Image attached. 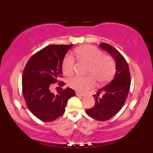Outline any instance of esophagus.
<instances>
[{"label": "esophagus", "mask_w": 153, "mask_h": 153, "mask_svg": "<svg viewBox=\"0 0 153 153\" xmlns=\"http://www.w3.org/2000/svg\"><path fill=\"white\" fill-rule=\"evenodd\" d=\"M75 94H76L77 96H85V94H82V93L79 92V91H76V92H75Z\"/></svg>", "instance_id": "obj_1"}]
</instances>
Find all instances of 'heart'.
Returning <instances> with one entry per match:
<instances>
[{
    "label": "heart",
    "instance_id": "b5f03b06",
    "mask_svg": "<svg viewBox=\"0 0 153 153\" xmlns=\"http://www.w3.org/2000/svg\"><path fill=\"white\" fill-rule=\"evenodd\" d=\"M77 57L80 61L89 65L88 74L94 76L100 83L109 81L116 73V63L111 56L104 53L92 45H83L75 50ZM75 62L73 56L68 54L62 62V71L65 75H71L74 71ZM92 75L82 77L75 75L68 80V85L72 88L83 91L95 85V78Z\"/></svg>",
    "mask_w": 153,
    "mask_h": 153
}]
</instances>
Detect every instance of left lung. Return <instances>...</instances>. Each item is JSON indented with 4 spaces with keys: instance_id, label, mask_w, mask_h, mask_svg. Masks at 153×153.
Wrapping results in <instances>:
<instances>
[{
    "instance_id": "1",
    "label": "left lung",
    "mask_w": 153,
    "mask_h": 153,
    "mask_svg": "<svg viewBox=\"0 0 153 153\" xmlns=\"http://www.w3.org/2000/svg\"><path fill=\"white\" fill-rule=\"evenodd\" d=\"M99 47L115 59L116 73L109 83L94 95L96 101L94 106L85 111L93 119L106 121L117 114L124 106L130 88V73L127 61L118 50L106 43L100 44ZM100 94H102L101 97Z\"/></svg>"
}]
</instances>
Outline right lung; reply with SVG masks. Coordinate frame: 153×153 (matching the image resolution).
Here are the masks:
<instances>
[{
  "instance_id": "obj_1",
  "label": "right lung",
  "mask_w": 153,
  "mask_h": 153,
  "mask_svg": "<svg viewBox=\"0 0 153 153\" xmlns=\"http://www.w3.org/2000/svg\"><path fill=\"white\" fill-rule=\"evenodd\" d=\"M73 45H49L36 52L26 63L22 75V92L26 106L35 117L44 122H52L65 111L68 99L75 92L70 88L50 91L52 84L62 77V62ZM59 85L62 86L64 82Z\"/></svg>"
}]
</instances>
